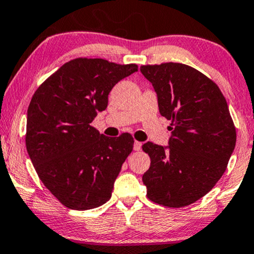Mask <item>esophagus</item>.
Segmentation results:
<instances>
[{
	"label": "esophagus",
	"mask_w": 254,
	"mask_h": 254,
	"mask_svg": "<svg viewBox=\"0 0 254 254\" xmlns=\"http://www.w3.org/2000/svg\"><path fill=\"white\" fill-rule=\"evenodd\" d=\"M141 148H142L141 142L135 141V143H133V149H135L136 151H139V150H141Z\"/></svg>",
	"instance_id": "34e87169"
}]
</instances>
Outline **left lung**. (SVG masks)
I'll list each match as a JSON object with an SVG mask.
<instances>
[{
    "instance_id": "1",
    "label": "left lung",
    "mask_w": 254,
    "mask_h": 254,
    "mask_svg": "<svg viewBox=\"0 0 254 254\" xmlns=\"http://www.w3.org/2000/svg\"><path fill=\"white\" fill-rule=\"evenodd\" d=\"M161 116L171 121L168 148L147 142L150 167L142 177L151 202L183 208L205 196L223 176L237 130L226 98L211 78L182 63L147 64Z\"/></svg>"
}]
</instances>
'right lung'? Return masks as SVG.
I'll return each mask as SVG.
<instances>
[{"label":"right lung","instance_id":"add662e5","mask_svg":"<svg viewBox=\"0 0 254 254\" xmlns=\"http://www.w3.org/2000/svg\"><path fill=\"white\" fill-rule=\"evenodd\" d=\"M137 69L135 63L78 57L34 92L26 148L39 179L66 208L89 210L111 198L133 138L127 132L106 137L90 123L107 107L113 86Z\"/></svg>","mask_w":254,"mask_h":254}]
</instances>
